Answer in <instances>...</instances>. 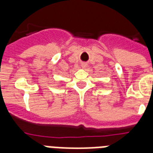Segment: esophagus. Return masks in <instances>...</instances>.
<instances>
[{
	"label": "esophagus",
	"mask_w": 153,
	"mask_h": 153,
	"mask_svg": "<svg viewBox=\"0 0 153 153\" xmlns=\"http://www.w3.org/2000/svg\"><path fill=\"white\" fill-rule=\"evenodd\" d=\"M82 67H86V65H85V64H82Z\"/></svg>",
	"instance_id": "esophagus-1"
}]
</instances>
